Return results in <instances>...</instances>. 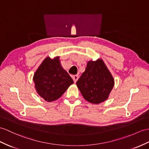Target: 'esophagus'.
<instances>
[{
    "label": "esophagus",
    "instance_id": "1",
    "mask_svg": "<svg viewBox=\"0 0 149 149\" xmlns=\"http://www.w3.org/2000/svg\"><path fill=\"white\" fill-rule=\"evenodd\" d=\"M78 78H79L78 75H74L73 77H72V79H73V81H74V83L77 82V81L78 80Z\"/></svg>",
    "mask_w": 149,
    "mask_h": 149
}]
</instances>
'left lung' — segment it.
Returning a JSON list of instances; mask_svg holds the SVG:
<instances>
[{
	"label": "left lung",
	"instance_id": "obj_1",
	"mask_svg": "<svg viewBox=\"0 0 149 149\" xmlns=\"http://www.w3.org/2000/svg\"><path fill=\"white\" fill-rule=\"evenodd\" d=\"M114 84L113 77L102 59L88 61L85 72L77 81L85 99L96 104L107 99Z\"/></svg>",
	"mask_w": 149,
	"mask_h": 149
}]
</instances>
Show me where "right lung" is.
Segmentation results:
<instances>
[{"label": "right lung", "instance_id": "1", "mask_svg": "<svg viewBox=\"0 0 149 149\" xmlns=\"http://www.w3.org/2000/svg\"><path fill=\"white\" fill-rule=\"evenodd\" d=\"M37 93L47 102L56 100L63 94L73 80L61 67L59 57H47L33 76Z\"/></svg>", "mask_w": 149, "mask_h": 149}]
</instances>
